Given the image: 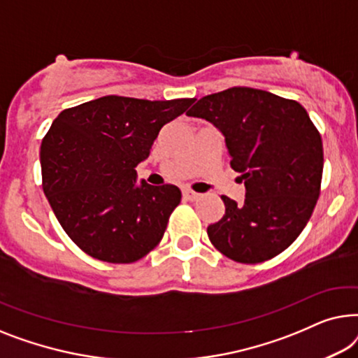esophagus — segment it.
Instances as JSON below:
<instances>
[{"label": "esophagus", "mask_w": 358, "mask_h": 358, "mask_svg": "<svg viewBox=\"0 0 358 358\" xmlns=\"http://www.w3.org/2000/svg\"><path fill=\"white\" fill-rule=\"evenodd\" d=\"M183 198L188 201H198L201 198V194L196 193V191H191V189H183Z\"/></svg>", "instance_id": "obj_1"}]
</instances>
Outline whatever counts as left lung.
Listing matches in <instances>:
<instances>
[{"instance_id":"8db88e82","label":"left lung","mask_w":358,"mask_h":358,"mask_svg":"<svg viewBox=\"0 0 358 358\" xmlns=\"http://www.w3.org/2000/svg\"><path fill=\"white\" fill-rule=\"evenodd\" d=\"M186 115L222 131L246 188L243 204L222 196L225 214L208 227L210 243L236 263L273 259L301 234L320 198V131L299 102L253 87L206 95Z\"/></svg>"}]
</instances>
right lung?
Listing matches in <instances>:
<instances>
[{
	"mask_svg": "<svg viewBox=\"0 0 358 358\" xmlns=\"http://www.w3.org/2000/svg\"><path fill=\"white\" fill-rule=\"evenodd\" d=\"M194 99L105 95L63 110L40 148L42 188L59 225L85 255L113 264L144 258L181 201L175 185H136L164 124Z\"/></svg>",
	"mask_w": 358,
	"mask_h": 358,
	"instance_id": "right-lung-1",
	"label": "right lung"
}]
</instances>
